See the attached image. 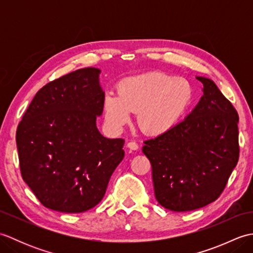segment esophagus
<instances>
[{"label": "esophagus", "mask_w": 253, "mask_h": 253, "mask_svg": "<svg viewBox=\"0 0 253 253\" xmlns=\"http://www.w3.org/2000/svg\"><path fill=\"white\" fill-rule=\"evenodd\" d=\"M127 148L130 149V150H133V151H136V150H138L139 147H138V144L136 142L130 141V142L127 143Z\"/></svg>", "instance_id": "esophagus-1"}]
</instances>
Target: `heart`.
I'll return each mask as SVG.
<instances>
[{"instance_id": "1", "label": "heart", "mask_w": 253, "mask_h": 253, "mask_svg": "<svg viewBox=\"0 0 253 253\" xmlns=\"http://www.w3.org/2000/svg\"><path fill=\"white\" fill-rule=\"evenodd\" d=\"M192 99V85L187 80L160 73L143 74L123 80L118 94H106L105 118L120 129L129 122L130 113H137L138 127L147 135L159 136L176 125Z\"/></svg>"}]
</instances>
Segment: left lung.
<instances>
[{"label":"left lung","instance_id":"left-lung-1","mask_svg":"<svg viewBox=\"0 0 253 253\" xmlns=\"http://www.w3.org/2000/svg\"><path fill=\"white\" fill-rule=\"evenodd\" d=\"M203 95L184 121L143 143L158 202L174 212L215 201L239 159L238 113L211 79L197 77Z\"/></svg>","mask_w":253,"mask_h":253}]
</instances>
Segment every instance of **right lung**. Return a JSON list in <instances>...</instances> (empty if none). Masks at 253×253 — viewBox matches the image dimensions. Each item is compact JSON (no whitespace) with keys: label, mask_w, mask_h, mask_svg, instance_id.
I'll list each match as a JSON object with an SVG mask.
<instances>
[{"label":"right lung","mask_w":253,"mask_h":253,"mask_svg":"<svg viewBox=\"0 0 253 253\" xmlns=\"http://www.w3.org/2000/svg\"><path fill=\"white\" fill-rule=\"evenodd\" d=\"M100 69L82 68L36 93L16 131L21 177L47 209L82 213L103 199L124 159L122 138L96 128L103 112Z\"/></svg>","instance_id":"add662e5"}]
</instances>
